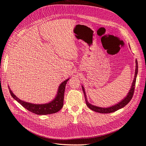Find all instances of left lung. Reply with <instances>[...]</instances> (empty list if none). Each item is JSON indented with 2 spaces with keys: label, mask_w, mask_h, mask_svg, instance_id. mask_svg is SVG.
I'll return each mask as SVG.
<instances>
[{
  "label": "left lung",
  "mask_w": 146,
  "mask_h": 146,
  "mask_svg": "<svg viewBox=\"0 0 146 146\" xmlns=\"http://www.w3.org/2000/svg\"><path fill=\"white\" fill-rule=\"evenodd\" d=\"M135 63H136V65H135V76H134V79L133 81L132 82V84H131V88H130V90L128 92L127 95L125 96V97L121 101H119L118 103L117 104L109 107H98L96 106H94L90 103H89L88 102L87 98V96H86V93L85 92V90H84V88L83 87V86H82V91L83 93L84 94V96H85V99H86V102L87 106L90 108V109L92 110L93 111H95L96 112H98L100 113H112L114 112L115 111H117V110L121 109L122 108H123L124 107H125L128 103L130 101V100L132 98V96L133 95V92L135 90V83H136V77H137V74H138V61L137 60H135Z\"/></svg>",
  "instance_id": "8db88e82"
}]
</instances>
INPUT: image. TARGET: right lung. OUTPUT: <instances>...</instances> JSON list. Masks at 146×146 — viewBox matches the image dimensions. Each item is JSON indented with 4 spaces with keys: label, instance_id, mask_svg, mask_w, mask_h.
Masks as SVG:
<instances>
[{
    "label": "right lung",
    "instance_id": "add662e5",
    "mask_svg": "<svg viewBox=\"0 0 146 146\" xmlns=\"http://www.w3.org/2000/svg\"><path fill=\"white\" fill-rule=\"evenodd\" d=\"M70 78L65 80L64 81H63L60 84L58 87L57 94H56L55 98L50 102L45 103V104H36L23 101L20 100V99H19L15 94L13 93L10 87H8V88L9 90H10V92L11 96L29 111L39 115L52 114L55 113L59 111L63 107L65 86H66V84Z\"/></svg>",
    "mask_w": 146,
    "mask_h": 146
}]
</instances>
